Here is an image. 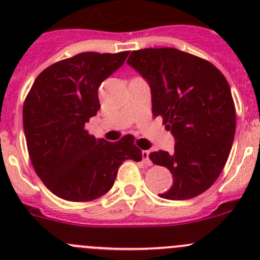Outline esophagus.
Returning <instances> with one entry per match:
<instances>
[{
	"instance_id": "obj_1",
	"label": "esophagus",
	"mask_w": 260,
	"mask_h": 260,
	"mask_svg": "<svg viewBox=\"0 0 260 260\" xmlns=\"http://www.w3.org/2000/svg\"><path fill=\"white\" fill-rule=\"evenodd\" d=\"M149 151H147V149H145V151H142V158H143V162H145L146 165H151V159H149Z\"/></svg>"
}]
</instances>
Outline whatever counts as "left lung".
Instances as JSON below:
<instances>
[{
    "instance_id": "left-lung-1",
    "label": "left lung",
    "mask_w": 260,
    "mask_h": 260,
    "mask_svg": "<svg viewBox=\"0 0 260 260\" xmlns=\"http://www.w3.org/2000/svg\"><path fill=\"white\" fill-rule=\"evenodd\" d=\"M148 83L152 113L161 115L175 138V151L149 153L174 183L167 200L205 192L221 174L235 135V107L224 75L211 62L174 48L142 49L127 60Z\"/></svg>"
}]
</instances>
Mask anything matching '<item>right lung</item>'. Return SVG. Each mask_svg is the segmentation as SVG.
Wrapping results in <instances>:
<instances>
[{"instance_id": "1", "label": "right lung", "mask_w": 260, "mask_h": 260, "mask_svg": "<svg viewBox=\"0 0 260 260\" xmlns=\"http://www.w3.org/2000/svg\"><path fill=\"white\" fill-rule=\"evenodd\" d=\"M128 54L81 52L55 62L36 78L26 96L22 119L30 159L57 198L95 200L111 190L123 161L142 159L132 136L108 142L84 129L101 108L99 85Z\"/></svg>"}]
</instances>
